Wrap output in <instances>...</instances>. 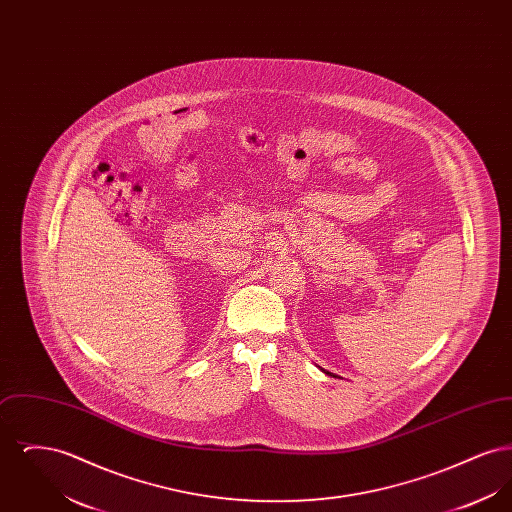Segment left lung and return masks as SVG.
I'll use <instances>...</instances> for the list:
<instances>
[{
    "label": "left lung",
    "mask_w": 512,
    "mask_h": 512,
    "mask_svg": "<svg viewBox=\"0 0 512 512\" xmlns=\"http://www.w3.org/2000/svg\"><path fill=\"white\" fill-rule=\"evenodd\" d=\"M330 376H332V374H330Z\"/></svg>",
    "instance_id": "1"
}]
</instances>
